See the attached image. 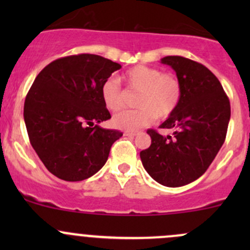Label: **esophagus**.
Wrapping results in <instances>:
<instances>
[{
  "mask_svg": "<svg viewBox=\"0 0 250 250\" xmlns=\"http://www.w3.org/2000/svg\"><path fill=\"white\" fill-rule=\"evenodd\" d=\"M138 133L137 132H132V130H125V137H130V138H133V137H135V135H137Z\"/></svg>",
  "mask_w": 250,
  "mask_h": 250,
  "instance_id": "esophagus-1",
  "label": "esophagus"
}]
</instances>
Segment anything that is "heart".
Instances as JSON below:
<instances>
[{
	"mask_svg": "<svg viewBox=\"0 0 250 250\" xmlns=\"http://www.w3.org/2000/svg\"><path fill=\"white\" fill-rule=\"evenodd\" d=\"M127 89L138 92L135 110L117 113L112 122L121 129L137 130L153 120H166L178 109L183 98L180 78L173 72H162L157 67L137 65L123 74ZM102 99L106 109L118 111L125 105V97L115 78H107L102 85Z\"/></svg>",
	"mask_w": 250,
	"mask_h": 250,
	"instance_id": "1",
	"label": "heart"
}]
</instances>
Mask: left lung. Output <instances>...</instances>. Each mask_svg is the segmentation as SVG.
<instances>
[{
    "instance_id": "left-lung-1",
    "label": "left lung",
    "mask_w": 250,
    "mask_h": 250,
    "mask_svg": "<svg viewBox=\"0 0 250 250\" xmlns=\"http://www.w3.org/2000/svg\"><path fill=\"white\" fill-rule=\"evenodd\" d=\"M183 84V98L160 128L173 129L163 137L148 129L151 145L140 152L151 178L168 188L188 185L206 173L225 141L231 116L230 100L215 75L197 62L169 55L162 58Z\"/></svg>"
}]
</instances>
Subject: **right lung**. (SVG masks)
Returning a JSON list of instances; mask_svg holds the SVG:
<instances>
[{
    "instance_id": "1",
    "label": "right lung",
    "mask_w": 250,
    "mask_h": 250,
    "mask_svg": "<svg viewBox=\"0 0 250 250\" xmlns=\"http://www.w3.org/2000/svg\"><path fill=\"white\" fill-rule=\"evenodd\" d=\"M121 69L95 54L60 58L35 78L24 104V120L32 147L53 175L81 181L94 175L122 137L98 123L110 120L102 85Z\"/></svg>"
}]
</instances>
